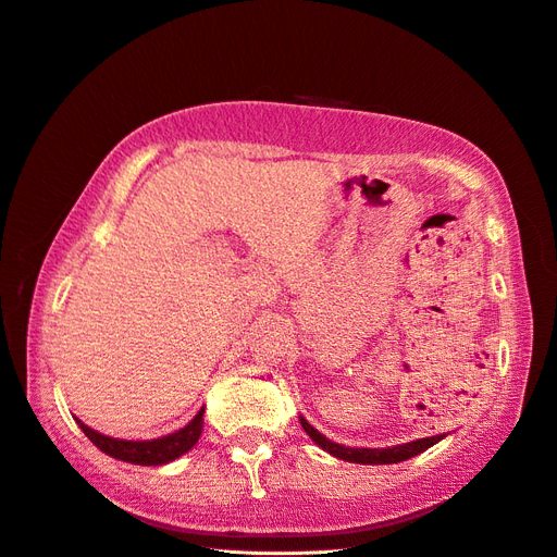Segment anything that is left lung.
<instances>
[{"instance_id": "8db88e82", "label": "left lung", "mask_w": 557, "mask_h": 557, "mask_svg": "<svg viewBox=\"0 0 557 557\" xmlns=\"http://www.w3.org/2000/svg\"><path fill=\"white\" fill-rule=\"evenodd\" d=\"M301 421L304 431L310 435V440L315 442L318 447H322L324 451H330L332 456L341 461H350V463H364V466H388V463H400L411 459V456H417L421 451H425L428 447L437 445L442 437H447V433L442 435H433V437H421L414 442H405V445H393V447H374V449H367V447H346V445H338V442H332L330 437H324L318 428H312L304 417H298Z\"/></svg>"}]
</instances>
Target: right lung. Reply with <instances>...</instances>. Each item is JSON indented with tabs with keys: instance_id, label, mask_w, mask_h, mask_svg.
Returning <instances> with one entry per match:
<instances>
[{
	"instance_id": "right-lung-1",
	"label": "right lung",
	"mask_w": 557,
	"mask_h": 557,
	"mask_svg": "<svg viewBox=\"0 0 557 557\" xmlns=\"http://www.w3.org/2000/svg\"><path fill=\"white\" fill-rule=\"evenodd\" d=\"M205 407L197 411V414L185 423L178 431L162 435V437H154V440H122V437H110L94 431L84 421H77V425L84 431L94 445L106 451L112 459H120L126 463H136V466H164L169 461H176L178 456H183L185 451H190L199 435H202V425H205Z\"/></svg>"
}]
</instances>
